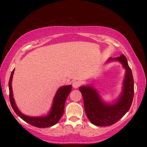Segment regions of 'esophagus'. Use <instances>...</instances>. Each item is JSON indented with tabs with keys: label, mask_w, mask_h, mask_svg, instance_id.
Instances as JSON below:
<instances>
[{
	"label": "esophagus",
	"mask_w": 147,
	"mask_h": 147,
	"mask_svg": "<svg viewBox=\"0 0 147 147\" xmlns=\"http://www.w3.org/2000/svg\"><path fill=\"white\" fill-rule=\"evenodd\" d=\"M80 85H81V83H80V82H79V81H75L73 83V87L75 89L78 88Z\"/></svg>",
	"instance_id": "esophagus-1"
}]
</instances>
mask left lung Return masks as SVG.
Instances as JSON below:
<instances>
[{
    "instance_id": "8db88e82",
    "label": "left lung",
    "mask_w": 147,
    "mask_h": 147,
    "mask_svg": "<svg viewBox=\"0 0 147 147\" xmlns=\"http://www.w3.org/2000/svg\"><path fill=\"white\" fill-rule=\"evenodd\" d=\"M111 61L121 62L126 70L123 91L115 102L111 104L104 102L97 91L91 86H83L79 88L83 96L87 117L92 124L98 126L111 125L120 120L130 109L134 98V78L127 59L121 54L108 60Z\"/></svg>"
}]
</instances>
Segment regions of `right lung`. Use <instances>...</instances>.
<instances>
[{"label": "right lung", "instance_id": "1", "mask_svg": "<svg viewBox=\"0 0 147 147\" xmlns=\"http://www.w3.org/2000/svg\"><path fill=\"white\" fill-rule=\"evenodd\" d=\"M14 70L15 69H13L11 73L8 86L9 91V101H10L12 108H13L16 113L23 120L26 122L27 123L31 124L34 126H36V127L47 128L56 124L59 121V119H61V116L63 115L65 104L66 99L72 89V86L69 85L62 86L58 89L55 96L54 98L53 106H52L51 111H49V114H47V115L41 117L27 116L24 115L19 110L13 97L11 82L12 78H13Z\"/></svg>", "mask_w": 147, "mask_h": 147}]
</instances>
